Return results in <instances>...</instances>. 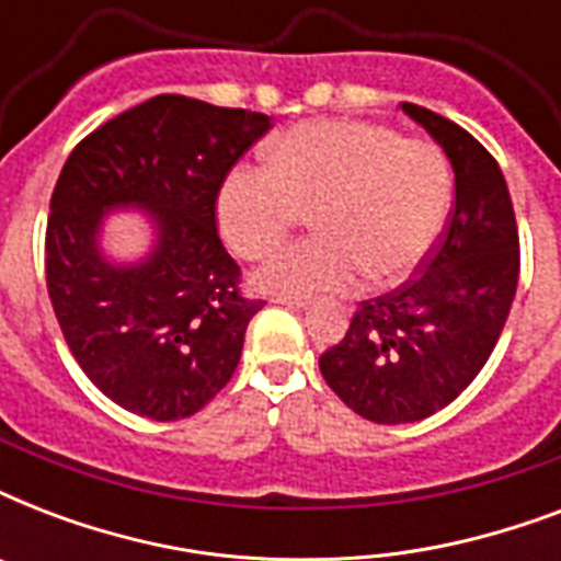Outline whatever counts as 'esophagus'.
<instances>
[{
    "mask_svg": "<svg viewBox=\"0 0 561 561\" xmlns=\"http://www.w3.org/2000/svg\"><path fill=\"white\" fill-rule=\"evenodd\" d=\"M273 302H276V306H285V308H297V311L308 308L306 297H273Z\"/></svg>",
    "mask_w": 561,
    "mask_h": 561,
    "instance_id": "esophagus-1",
    "label": "esophagus"
}]
</instances>
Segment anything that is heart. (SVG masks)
Returning a JSON list of instances; mask_svg holds the SVG:
<instances>
[{
  "label": "heart",
  "instance_id": "heart-1",
  "mask_svg": "<svg viewBox=\"0 0 561 561\" xmlns=\"http://www.w3.org/2000/svg\"><path fill=\"white\" fill-rule=\"evenodd\" d=\"M454 197L451 162L431 139L355 118H317L273 142L267 165H236L218 192V227L241 259H264L311 211L314 238L255 273L276 297L399 285L425 262Z\"/></svg>",
  "mask_w": 561,
  "mask_h": 561
}]
</instances>
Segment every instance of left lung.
Segmentation results:
<instances>
[{
	"mask_svg": "<svg viewBox=\"0 0 561 561\" xmlns=\"http://www.w3.org/2000/svg\"><path fill=\"white\" fill-rule=\"evenodd\" d=\"M443 145L454 169V209L416 276L364 299L320 373L346 408L378 425L431 416L483 369L518 288V224L501 165L434 110L401 104Z\"/></svg>",
	"mask_w": 561,
	"mask_h": 561,
	"instance_id": "left-lung-1",
	"label": "left lung"
}]
</instances>
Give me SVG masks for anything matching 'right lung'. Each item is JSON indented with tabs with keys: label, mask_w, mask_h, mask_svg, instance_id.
<instances>
[{
	"label": "right lung",
	"mask_w": 561,
	"mask_h": 561,
	"mask_svg": "<svg viewBox=\"0 0 561 561\" xmlns=\"http://www.w3.org/2000/svg\"><path fill=\"white\" fill-rule=\"evenodd\" d=\"M271 118L157 95L75 145L46 227V285L75 360L118 408L174 422L209 404L236 373L247 323L264 306L215 227L229 169ZM139 205L158 244L118 268L98 250L103 215Z\"/></svg>",
	"instance_id": "add662e5"
}]
</instances>
